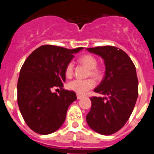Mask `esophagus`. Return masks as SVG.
Returning <instances> with one entry per match:
<instances>
[{"label":"esophagus","mask_w":154,"mask_h":154,"mask_svg":"<svg viewBox=\"0 0 154 154\" xmlns=\"http://www.w3.org/2000/svg\"><path fill=\"white\" fill-rule=\"evenodd\" d=\"M83 97V96H82V95H79V94H77V99H82V98Z\"/></svg>","instance_id":"34e87169"}]
</instances>
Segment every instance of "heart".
Segmentation results:
<instances>
[{
  "label": "heart",
  "instance_id": "obj_1",
  "mask_svg": "<svg viewBox=\"0 0 154 154\" xmlns=\"http://www.w3.org/2000/svg\"><path fill=\"white\" fill-rule=\"evenodd\" d=\"M79 61L80 63L83 64L90 69L89 75L96 79H99L101 77L102 71L96 68L98 62L95 57L91 55H84L80 57ZM73 72H74V64L73 62H70L67 64L66 67H65V75L67 77H71L73 75ZM95 85H96V82L92 79L85 80L75 79L73 81H71L68 84V88L70 90L74 91L77 94L83 95V94L86 93L89 89H92Z\"/></svg>",
  "mask_w": 154,
  "mask_h": 154
}]
</instances>
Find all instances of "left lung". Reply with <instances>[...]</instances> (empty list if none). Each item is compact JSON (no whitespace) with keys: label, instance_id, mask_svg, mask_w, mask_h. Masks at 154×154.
I'll return each mask as SVG.
<instances>
[{"label":"left lung","instance_id":"obj_1","mask_svg":"<svg viewBox=\"0 0 154 154\" xmlns=\"http://www.w3.org/2000/svg\"><path fill=\"white\" fill-rule=\"evenodd\" d=\"M104 60L106 72L94 92L104 97H91L92 107L86 116L89 127L102 135H111L123 127L132 114L137 96L136 67L125 51L114 46L87 48Z\"/></svg>","mask_w":154,"mask_h":154}]
</instances>
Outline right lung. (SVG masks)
Returning a JSON list of instances; mask_svg holds the SVG:
<instances>
[{
  "instance_id": "1",
  "label": "right lung",
  "mask_w": 154,
  "mask_h": 154,
  "mask_svg": "<svg viewBox=\"0 0 154 154\" xmlns=\"http://www.w3.org/2000/svg\"><path fill=\"white\" fill-rule=\"evenodd\" d=\"M82 49L42 45L23 64L17 81V104L26 124L35 133L50 134L65 122L68 108L77 99L75 92L63 89L65 69L73 54ZM56 88L58 94L53 92Z\"/></svg>"
}]
</instances>
